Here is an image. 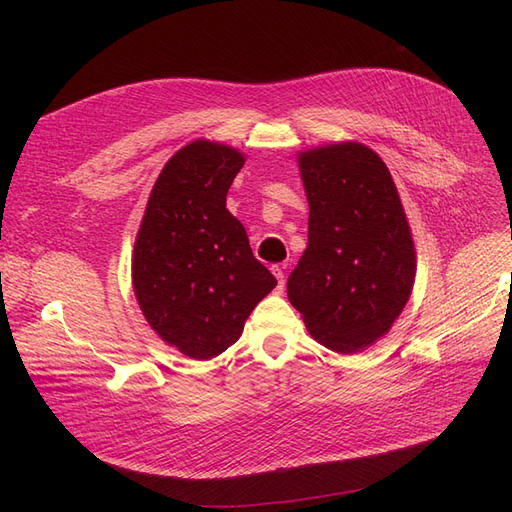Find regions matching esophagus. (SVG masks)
Returning <instances> with one entry per match:
<instances>
[{
    "instance_id": "esophagus-1",
    "label": "esophagus",
    "mask_w": 512,
    "mask_h": 512,
    "mask_svg": "<svg viewBox=\"0 0 512 512\" xmlns=\"http://www.w3.org/2000/svg\"><path fill=\"white\" fill-rule=\"evenodd\" d=\"M271 271H273V275L277 277V288L284 290V286H286V280H284V269H282L280 265H273V267H271Z\"/></svg>"
}]
</instances>
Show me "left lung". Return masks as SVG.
Segmentation results:
<instances>
[{"instance_id": "8db88e82", "label": "left lung", "mask_w": 512, "mask_h": 512, "mask_svg": "<svg viewBox=\"0 0 512 512\" xmlns=\"http://www.w3.org/2000/svg\"><path fill=\"white\" fill-rule=\"evenodd\" d=\"M307 250L288 299L307 331L350 354L389 333L414 286L412 232L389 168L361 143L303 151Z\"/></svg>"}]
</instances>
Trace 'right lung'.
<instances>
[{"label":"right lung","instance_id":"obj_1","mask_svg":"<svg viewBox=\"0 0 512 512\" xmlns=\"http://www.w3.org/2000/svg\"><path fill=\"white\" fill-rule=\"evenodd\" d=\"M243 164V153L220 143L179 149L153 185L134 243L132 284L143 316L166 344L198 361L235 344L277 286L226 209Z\"/></svg>","mask_w":512,"mask_h":512}]
</instances>
